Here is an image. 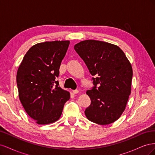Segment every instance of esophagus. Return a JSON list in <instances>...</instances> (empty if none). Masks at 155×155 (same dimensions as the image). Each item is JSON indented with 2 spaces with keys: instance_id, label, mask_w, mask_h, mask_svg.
<instances>
[{
  "instance_id": "esophagus-1",
  "label": "esophagus",
  "mask_w": 155,
  "mask_h": 155,
  "mask_svg": "<svg viewBox=\"0 0 155 155\" xmlns=\"http://www.w3.org/2000/svg\"><path fill=\"white\" fill-rule=\"evenodd\" d=\"M72 93L74 94H76L79 93V91L78 90H74V91H72Z\"/></svg>"
}]
</instances>
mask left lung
<instances>
[{"label":"left lung","instance_id":"obj_1","mask_svg":"<svg viewBox=\"0 0 155 155\" xmlns=\"http://www.w3.org/2000/svg\"><path fill=\"white\" fill-rule=\"evenodd\" d=\"M74 48L92 76H96L92 78L94 87L86 92L91 100L86 117L101 125L114 122L125 110L131 92L130 61L118 46L104 41L85 40Z\"/></svg>","mask_w":155,"mask_h":155}]
</instances>
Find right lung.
<instances>
[{"label":"right lung","mask_w":155,"mask_h":155,"mask_svg":"<svg viewBox=\"0 0 155 155\" xmlns=\"http://www.w3.org/2000/svg\"><path fill=\"white\" fill-rule=\"evenodd\" d=\"M69 44V41L37 43L27 51L18 67V97L26 113L39 125L58 121L70 99V93L55 80Z\"/></svg>","instance_id":"obj_1"}]
</instances>
